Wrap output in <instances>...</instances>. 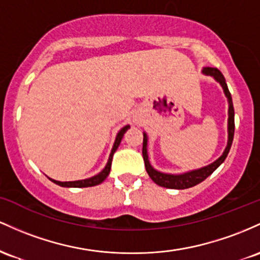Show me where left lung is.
Masks as SVG:
<instances>
[{
  "label": "left lung",
  "instance_id": "8db88e82",
  "mask_svg": "<svg viewBox=\"0 0 260 260\" xmlns=\"http://www.w3.org/2000/svg\"><path fill=\"white\" fill-rule=\"evenodd\" d=\"M203 74L212 76L218 83L221 84V87L223 88L224 95L227 97L229 101V125H227V129H229V140H227V146L224 148L222 156L218 157L215 162H212L211 165L205 166V167L195 169V171L186 172L183 174H168V173H162V172L156 171L152 166H151L150 161H148V154H147V135L144 133V144H142V157H144L146 172L148 173L151 179L156 183L157 185L165 186L168 189H188L191 186L199 184V183L205 180L209 176H211L215 172V169H217L218 166L226 159L227 154L230 152V148H231L232 141H233V135H235V109H233V103H232V97L231 93L229 91V87H227L226 80H224L223 75L218 71L215 67H204Z\"/></svg>",
  "mask_w": 260,
  "mask_h": 260
}]
</instances>
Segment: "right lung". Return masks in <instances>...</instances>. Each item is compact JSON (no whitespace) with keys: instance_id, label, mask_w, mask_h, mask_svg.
<instances>
[{"instance_id":"add662e5","label":"right lung","mask_w":260,"mask_h":260,"mask_svg":"<svg viewBox=\"0 0 260 260\" xmlns=\"http://www.w3.org/2000/svg\"><path fill=\"white\" fill-rule=\"evenodd\" d=\"M129 127H130V125H126V126L122 127V129L118 133L114 145H113L112 152H110L109 159H108L107 166H106V167H104V169L101 172V173L97 174V176L91 177V178H87V179H82V180H75V182H59V180L51 179V178H49V179H50L51 182H54L55 184H57V185H60V186H65V188H88V186H94V185L101 184V183L103 182V180L106 179L108 176H109L110 167H112L113 154H114V152L116 151V148L119 147V145H120V142H121L122 136H124V134L126 133V130L129 129Z\"/></svg>"}]
</instances>
